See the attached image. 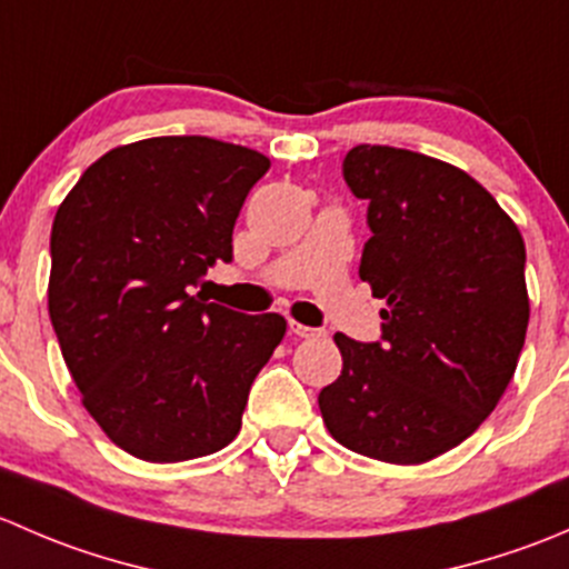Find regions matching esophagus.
Wrapping results in <instances>:
<instances>
[{
	"label": "esophagus",
	"instance_id": "obj_1",
	"mask_svg": "<svg viewBox=\"0 0 569 569\" xmlns=\"http://www.w3.org/2000/svg\"><path fill=\"white\" fill-rule=\"evenodd\" d=\"M289 330L295 332L297 338H319V336H325V330H319V327L300 325V321H289Z\"/></svg>",
	"mask_w": 569,
	"mask_h": 569
}]
</instances>
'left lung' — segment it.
I'll return each instance as SVG.
<instances>
[{"instance_id": "1", "label": "left lung", "mask_w": 569, "mask_h": 569, "mask_svg": "<svg viewBox=\"0 0 569 569\" xmlns=\"http://www.w3.org/2000/svg\"><path fill=\"white\" fill-rule=\"evenodd\" d=\"M343 181L369 203L360 280L388 306L380 341L336 332L343 369L321 388V418L371 460H435L479 429L518 369L523 237L479 181L423 153L355 146Z\"/></svg>"}]
</instances>
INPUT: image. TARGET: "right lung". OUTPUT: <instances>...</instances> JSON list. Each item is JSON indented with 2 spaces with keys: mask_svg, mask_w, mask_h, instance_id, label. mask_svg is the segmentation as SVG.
Listing matches in <instances>:
<instances>
[{
  "mask_svg": "<svg viewBox=\"0 0 569 569\" xmlns=\"http://www.w3.org/2000/svg\"><path fill=\"white\" fill-rule=\"evenodd\" d=\"M267 170L263 153L233 142L151 137L104 153L57 209L51 327L82 405L131 457L194 460L242 429L286 319L192 289L233 258L237 217Z\"/></svg>",
  "mask_w": 569,
  "mask_h": 569,
  "instance_id": "right-lung-1",
  "label": "right lung"
}]
</instances>
